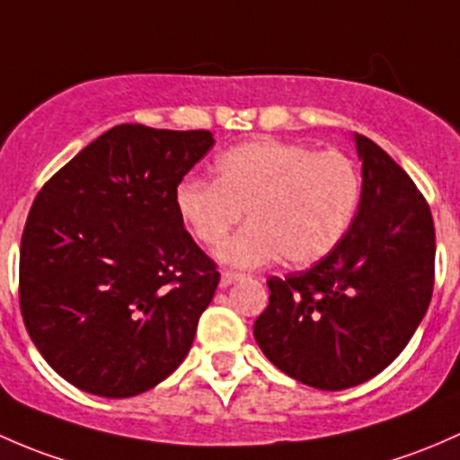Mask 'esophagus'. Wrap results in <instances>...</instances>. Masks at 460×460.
<instances>
[{
	"instance_id": "1",
	"label": "esophagus",
	"mask_w": 460,
	"mask_h": 460,
	"mask_svg": "<svg viewBox=\"0 0 460 460\" xmlns=\"http://www.w3.org/2000/svg\"><path fill=\"white\" fill-rule=\"evenodd\" d=\"M241 279H245V274L232 272V270H224V272H221V288H228V286H232V283L241 281Z\"/></svg>"
}]
</instances>
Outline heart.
<instances>
[{"mask_svg":"<svg viewBox=\"0 0 460 460\" xmlns=\"http://www.w3.org/2000/svg\"><path fill=\"white\" fill-rule=\"evenodd\" d=\"M358 201L352 159L283 141L236 146L217 159L215 181L186 179L174 190L179 219L206 248H219L248 212L250 224L221 250L236 268L321 261L343 241Z\"/></svg>","mask_w":460,"mask_h":460,"instance_id":"b5f03b06","label":"heart"}]
</instances>
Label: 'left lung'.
I'll use <instances>...</instances> for the list:
<instances>
[{
  "label": "left lung",
  "mask_w": 460,
  "mask_h": 460,
  "mask_svg": "<svg viewBox=\"0 0 460 460\" xmlns=\"http://www.w3.org/2000/svg\"><path fill=\"white\" fill-rule=\"evenodd\" d=\"M363 161L358 212L310 270L270 277L254 339L270 363L316 390H345L385 370L428 312L434 221L428 201L383 148L354 135Z\"/></svg>",
  "instance_id": "8db88e82"
}]
</instances>
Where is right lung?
<instances>
[{"label":"right lung","instance_id":"right-lung-1","mask_svg":"<svg viewBox=\"0 0 460 460\" xmlns=\"http://www.w3.org/2000/svg\"><path fill=\"white\" fill-rule=\"evenodd\" d=\"M210 130L121 124L44 183L22 234L19 307L49 366L88 394L150 390L190 352L219 286L174 190Z\"/></svg>","mask_w":460,"mask_h":460}]
</instances>
